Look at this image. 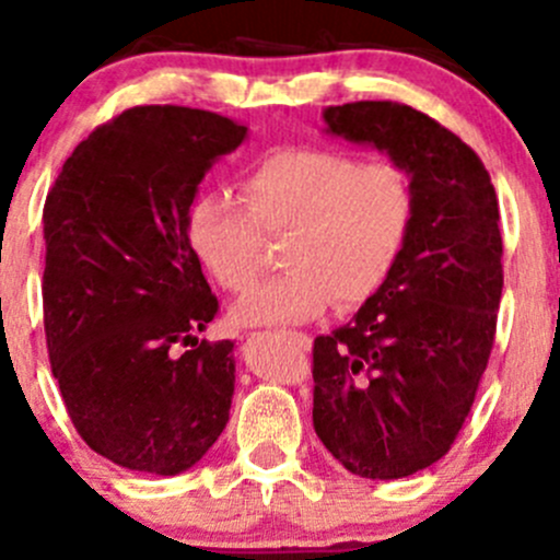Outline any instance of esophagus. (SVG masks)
I'll return each mask as SVG.
<instances>
[{"label":"esophagus","mask_w":560,"mask_h":560,"mask_svg":"<svg viewBox=\"0 0 560 560\" xmlns=\"http://www.w3.org/2000/svg\"><path fill=\"white\" fill-rule=\"evenodd\" d=\"M287 336H290L301 349H312V338L303 336V332H287Z\"/></svg>","instance_id":"34e87169"}]
</instances>
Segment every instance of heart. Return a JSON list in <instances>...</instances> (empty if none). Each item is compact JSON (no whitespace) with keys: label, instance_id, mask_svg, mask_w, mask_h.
<instances>
[{"label":"heart","instance_id":"obj_1","mask_svg":"<svg viewBox=\"0 0 560 560\" xmlns=\"http://www.w3.org/2000/svg\"><path fill=\"white\" fill-rule=\"evenodd\" d=\"M246 208L206 191L189 208L186 235L202 268L230 292H246L265 268L262 241L279 238L284 273L235 303L238 325H295L369 301L393 276L411 224L415 189L393 162H354L341 151L284 149L244 178Z\"/></svg>","mask_w":560,"mask_h":560}]
</instances>
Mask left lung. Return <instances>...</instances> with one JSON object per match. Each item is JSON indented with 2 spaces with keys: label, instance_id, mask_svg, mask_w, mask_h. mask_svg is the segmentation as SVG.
<instances>
[{
  "label": "left lung",
  "instance_id": "8db88e82",
  "mask_svg": "<svg viewBox=\"0 0 560 560\" xmlns=\"http://www.w3.org/2000/svg\"><path fill=\"white\" fill-rule=\"evenodd\" d=\"M325 132L389 156L415 189L393 276L314 341V431L347 471L400 479L453 447L493 349L504 270L499 200L479 156L400 103L322 110Z\"/></svg>",
  "mask_w": 560,
  "mask_h": 560
}]
</instances>
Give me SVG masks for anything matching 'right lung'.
<instances>
[{"label":"right lung","instance_id":"add662e5","mask_svg":"<svg viewBox=\"0 0 560 560\" xmlns=\"http://www.w3.org/2000/svg\"><path fill=\"white\" fill-rule=\"evenodd\" d=\"M248 129L175 105L124 110L61 167L43 211L48 358L72 425L116 466L175 477L222 436L233 341L186 235L213 162Z\"/></svg>","mask_w":560,"mask_h":560}]
</instances>
